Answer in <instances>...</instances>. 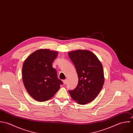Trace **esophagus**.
Returning <instances> with one entry per match:
<instances>
[{
    "mask_svg": "<svg viewBox=\"0 0 133 133\" xmlns=\"http://www.w3.org/2000/svg\"><path fill=\"white\" fill-rule=\"evenodd\" d=\"M63 84H66L67 83V80L66 79H65V80H63Z\"/></svg>",
    "mask_w": 133,
    "mask_h": 133,
    "instance_id": "esophagus-1",
    "label": "esophagus"
}]
</instances>
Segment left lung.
<instances>
[{
    "mask_svg": "<svg viewBox=\"0 0 133 133\" xmlns=\"http://www.w3.org/2000/svg\"><path fill=\"white\" fill-rule=\"evenodd\" d=\"M78 77L76 88L69 91L71 97L79 104H86L99 94L104 82L102 65L90 51L77 50L68 53Z\"/></svg>",
    "mask_w": 133,
    "mask_h": 133,
    "instance_id": "left-lung-1",
    "label": "left lung"
}]
</instances>
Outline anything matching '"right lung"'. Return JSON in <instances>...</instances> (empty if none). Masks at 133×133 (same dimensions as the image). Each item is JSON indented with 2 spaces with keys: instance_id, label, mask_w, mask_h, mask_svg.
<instances>
[{
  "instance_id": "right-lung-1",
  "label": "right lung",
  "mask_w": 133,
  "mask_h": 133,
  "mask_svg": "<svg viewBox=\"0 0 133 133\" xmlns=\"http://www.w3.org/2000/svg\"><path fill=\"white\" fill-rule=\"evenodd\" d=\"M58 53L39 49L24 60L22 70L23 84L30 95L39 102L51 99L59 90L61 80L57 77L52 63Z\"/></svg>"
}]
</instances>
